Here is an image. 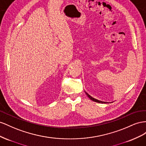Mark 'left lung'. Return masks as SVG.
<instances>
[{"instance_id":"obj_1","label":"left lung","mask_w":146,"mask_h":146,"mask_svg":"<svg viewBox=\"0 0 146 146\" xmlns=\"http://www.w3.org/2000/svg\"><path fill=\"white\" fill-rule=\"evenodd\" d=\"M86 95H87V97H88L91 100H92V101H94V102H97V103H106L107 102H102V101H100V100H97V99H95V98H93V97H92L90 95H89L88 94H87V92H86Z\"/></svg>"}]
</instances>
